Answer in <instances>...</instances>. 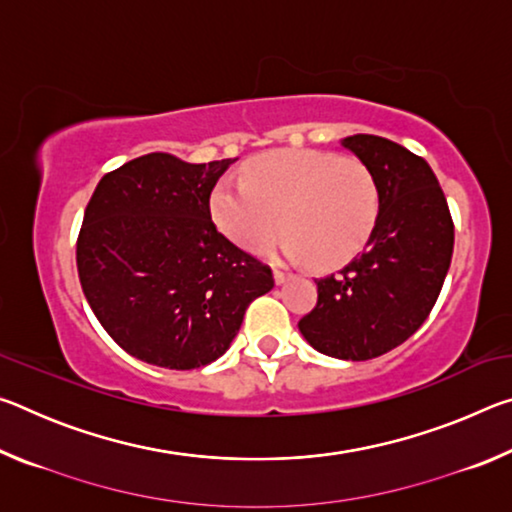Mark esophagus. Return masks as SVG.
Masks as SVG:
<instances>
[{
    "mask_svg": "<svg viewBox=\"0 0 512 512\" xmlns=\"http://www.w3.org/2000/svg\"><path fill=\"white\" fill-rule=\"evenodd\" d=\"M289 271H284V268H275V271H273V277H275V282L277 284H282V282H287L289 280Z\"/></svg>",
    "mask_w": 512,
    "mask_h": 512,
    "instance_id": "1",
    "label": "esophagus"
}]
</instances>
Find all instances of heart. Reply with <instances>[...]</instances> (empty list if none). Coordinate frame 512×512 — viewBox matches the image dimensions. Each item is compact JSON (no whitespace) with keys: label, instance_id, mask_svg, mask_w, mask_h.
<instances>
[{"label":"heart","instance_id":"obj_1","mask_svg":"<svg viewBox=\"0 0 512 512\" xmlns=\"http://www.w3.org/2000/svg\"><path fill=\"white\" fill-rule=\"evenodd\" d=\"M381 189L366 162L320 151H277L257 158L244 183L221 180L210 216L225 237L248 250L287 232L284 253L314 268L341 266L377 228Z\"/></svg>","mask_w":512,"mask_h":512}]
</instances>
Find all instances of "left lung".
I'll return each instance as SVG.
<instances>
[{
    "mask_svg": "<svg viewBox=\"0 0 512 512\" xmlns=\"http://www.w3.org/2000/svg\"><path fill=\"white\" fill-rule=\"evenodd\" d=\"M377 176L381 212L366 250L316 280L318 300L300 318L311 348L366 361L391 352L427 320L452 264L454 221L427 160L377 135L343 140Z\"/></svg>",
    "mask_w": 512,
    "mask_h": 512,
    "instance_id": "1",
    "label": "left lung"
}]
</instances>
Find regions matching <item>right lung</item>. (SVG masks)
Returning <instances> with one entry per match:
<instances>
[{"instance_id": "right-lung-1", "label": "right lung", "mask_w": 512, "mask_h": 512, "mask_svg": "<svg viewBox=\"0 0 512 512\" xmlns=\"http://www.w3.org/2000/svg\"><path fill=\"white\" fill-rule=\"evenodd\" d=\"M230 160L149 153L99 180L76 266L94 316L119 348L153 366L194 370L230 348L271 266L223 237L210 194Z\"/></svg>"}]
</instances>
